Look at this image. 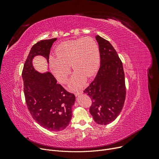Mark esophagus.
Here are the masks:
<instances>
[{
	"instance_id": "34e87169",
	"label": "esophagus",
	"mask_w": 159,
	"mask_h": 159,
	"mask_svg": "<svg viewBox=\"0 0 159 159\" xmlns=\"http://www.w3.org/2000/svg\"><path fill=\"white\" fill-rule=\"evenodd\" d=\"M82 93H83V91H79V92H77V93H75V96H76V97H78L79 95H80L82 94Z\"/></svg>"
}]
</instances>
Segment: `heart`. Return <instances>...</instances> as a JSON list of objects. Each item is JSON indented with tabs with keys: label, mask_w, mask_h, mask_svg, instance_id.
I'll list each match as a JSON object with an SVG mask.
<instances>
[{
	"label": "heart",
	"mask_w": 159,
	"mask_h": 159,
	"mask_svg": "<svg viewBox=\"0 0 159 159\" xmlns=\"http://www.w3.org/2000/svg\"><path fill=\"white\" fill-rule=\"evenodd\" d=\"M56 57H50L49 62L56 79L64 83L70 73V66L75 72L70 81L71 89L82 88L85 77H91L97 71L100 53L97 42L91 37L68 40L55 49Z\"/></svg>",
	"instance_id": "1"
}]
</instances>
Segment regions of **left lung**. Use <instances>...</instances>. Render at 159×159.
Returning <instances> with one entry per match:
<instances>
[{"label": "left lung", "mask_w": 159, "mask_h": 159, "mask_svg": "<svg viewBox=\"0 0 159 159\" xmlns=\"http://www.w3.org/2000/svg\"><path fill=\"white\" fill-rule=\"evenodd\" d=\"M101 66L94 80L84 91L92 101L89 112L98 124L106 125L116 119L124 106L126 86L122 63L109 41L98 35Z\"/></svg>", "instance_id": "8db88e82"}]
</instances>
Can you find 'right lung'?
<instances>
[{"label": "right lung", "instance_id": "right-lung-1", "mask_svg": "<svg viewBox=\"0 0 159 159\" xmlns=\"http://www.w3.org/2000/svg\"><path fill=\"white\" fill-rule=\"evenodd\" d=\"M57 39L40 40L33 45L22 73L29 111L41 126L52 131L63 130L69 125L75 96L57 84L50 72L40 73L35 70L33 59L36 56H43L49 64L50 49Z\"/></svg>", "mask_w": 159, "mask_h": 159}]
</instances>
